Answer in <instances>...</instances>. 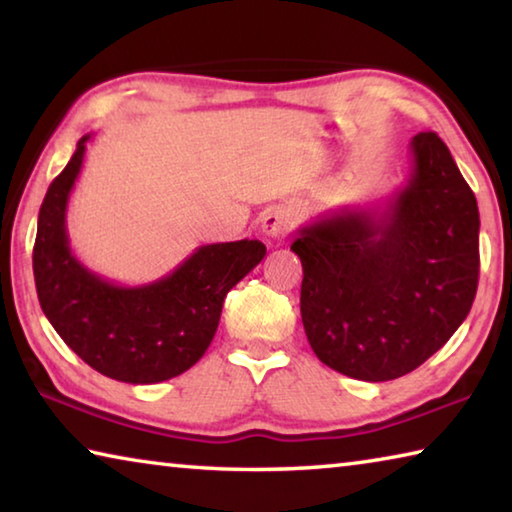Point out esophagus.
<instances>
[{"mask_svg":"<svg viewBox=\"0 0 512 512\" xmlns=\"http://www.w3.org/2000/svg\"><path fill=\"white\" fill-rule=\"evenodd\" d=\"M291 228V214L284 207H268L262 216V232L268 239H280Z\"/></svg>","mask_w":512,"mask_h":512,"instance_id":"1","label":"esophagus"}]
</instances>
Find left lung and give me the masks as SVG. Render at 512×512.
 <instances>
[{"label": "left lung", "instance_id": "left-lung-1", "mask_svg": "<svg viewBox=\"0 0 512 512\" xmlns=\"http://www.w3.org/2000/svg\"><path fill=\"white\" fill-rule=\"evenodd\" d=\"M479 207L436 133L411 140V171L384 205L298 230L300 314L316 357L341 375L388 381L452 339L479 284Z\"/></svg>", "mask_w": 512, "mask_h": 512}]
</instances>
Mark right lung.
I'll return each mask as SVG.
<instances>
[{"instance_id": "right-lung-1", "label": "right lung", "mask_w": 512, "mask_h": 512, "mask_svg": "<svg viewBox=\"0 0 512 512\" xmlns=\"http://www.w3.org/2000/svg\"><path fill=\"white\" fill-rule=\"evenodd\" d=\"M88 142L90 135L81 137L40 207L33 246L40 307L90 368L126 384H158L203 357L225 296L262 262L266 246L257 239L198 246L176 271L140 287L92 273L67 237V203Z\"/></svg>"}]
</instances>
